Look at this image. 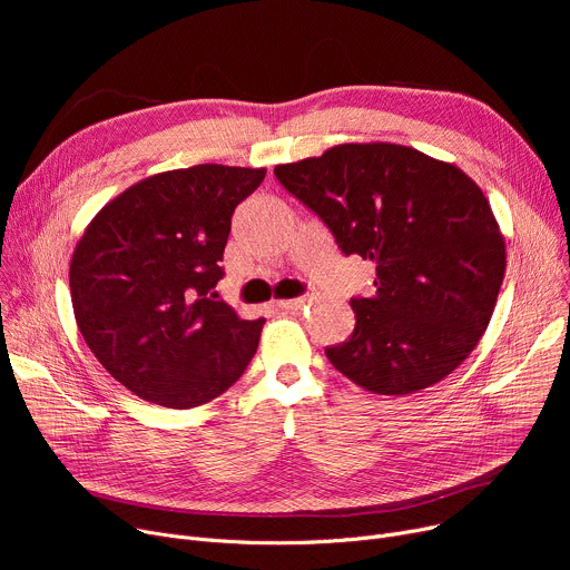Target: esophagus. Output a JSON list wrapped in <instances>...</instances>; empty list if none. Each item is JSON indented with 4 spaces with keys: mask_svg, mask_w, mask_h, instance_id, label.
<instances>
[{
    "mask_svg": "<svg viewBox=\"0 0 570 570\" xmlns=\"http://www.w3.org/2000/svg\"><path fill=\"white\" fill-rule=\"evenodd\" d=\"M305 305H307V297H291V301H277L279 309H291V312L303 309Z\"/></svg>",
    "mask_w": 570,
    "mask_h": 570,
    "instance_id": "1",
    "label": "esophagus"
}]
</instances>
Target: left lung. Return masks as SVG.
I'll list each match as a JSON object with an SVG mask.
<instances>
[{
    "mask_svg": "<svg viewBox=\"0 0 570 570\" xmlns=\"http://www.w3.org/2000/svg\"><path fill=\"white\" fill-rule=\"evenodd\" d=\"M279 183L376 265L353 297V335L327 361L376 395H411L458 370L481 342L505 273L490 200L455 164L395 142H344L275 166Z\"/></svg>",
    "mask_w": 570,
    "mask_h": 570,
    "instance_id": "1",
    "label": "left lung"
}]
</instances>
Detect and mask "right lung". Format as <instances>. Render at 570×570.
Here are the masks:
<instances>
[{"label":"right lung","mask_w":570,"mask_h":570,"mask_svg":"<svg viewBox=\"0 0 570 570\" xmlns=\"http://www.w3.org/2000/svg\"><path fill=\"white\" fill-rule=\"evenodd\" d=\"M265 168L149 175L87 224L71 256L78 331L108 374L168 409L213 402L245 374L265 318L217 301L230 217Z\"/></svg>","instance_id":"1"}]
</instances>
